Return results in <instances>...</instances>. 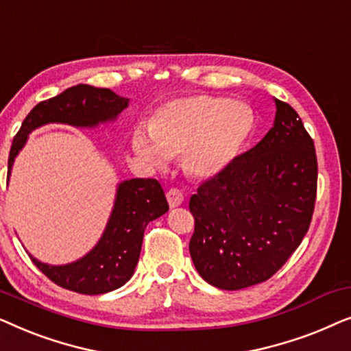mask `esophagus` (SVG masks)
<instances>
[{"label": "esophagus", "mask_w": 351, "mask_h": 351, "mask_svg": "<svg viewBox=\"0 0 351 351\" xmlns=\"http://www.w3.org/2000/svg\"><path fill=\"white\" fill-rule=\"evenodd\" d=\"M166 198H167V203H169L171 208H177V206H180L184 203V193L179 189H169L166 193Z\"/></svg>", "instance_id": "34e87169"}]
</instances>
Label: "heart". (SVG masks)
<instances>
[{
	"label": "heart",
	"instance_id": "heart-1",
	"mask_svg": "<svg viewBox=\"0 0 351 351\" xmlns=\"http://www.w3.org/2000/svg\"><path fill=\"white\" fill-rule=\"evenodd\" d=\"M252 129V112L241 102L213 94L171 100L156 110L150 134L134 132L136 155L155 169L182 156L190 176L208 179L223 171L241 150Z\"/></svg>",
	"mask_w": 351,
	"mask_h": 351
}]
</instances>
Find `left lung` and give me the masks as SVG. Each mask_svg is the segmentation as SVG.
Segmentation results:
<instances>
[{
	"mask_svg": "<svg viewBox=\"0 0 351 351\" xmlns=\"http://www.w3.org/2000/svg\"><path fill=\"white\" fill-rule=\"evenodd\" d=\"M275 124L190 198V256L209 285L238 291L271 278L308 232L318 161L313 138L289 104Z\"/></svg>",
	"mask_w": 351,
	"mask_h": 351,
	"instance_id": "8db88e82",
	"label": "left lung"
}]
</instances>
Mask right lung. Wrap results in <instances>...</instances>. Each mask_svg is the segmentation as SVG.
I'll use <instances>...</instances> for the list:
<instances>
[{
	"label": "right lung",
	"mask_w": 351,
	"mask_h": 351,
	"mask_svg": "<svg viewBox=\"0 0 351 351\" xmlns=\"http://www.w3.org/2000/svg\"><path fill=\"white\" fill-rule=\"evenodd\" d=\"M129 99L113 90L78 84L56 97L43 100L27 114L12 141L8 176L14 158L25 145L28 134L47 123L93 128L112 121L128 107ZM165 191L156 179H131L118 185L117 199L107 228L95 247L69 265H47L32 257L40 271L64 289L86 295L114 291L131 280L142 249L147 225L167 213Z\"/></svg>",
	"instance_id": "add662e5"
}]
</instances>
